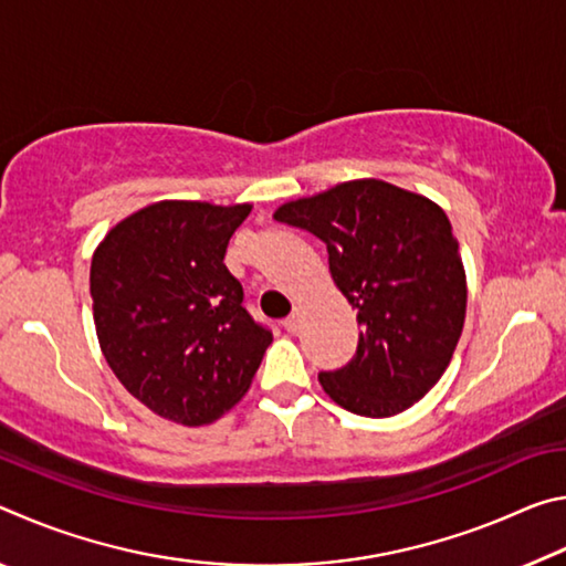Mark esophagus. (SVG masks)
Returning a JSON list of instances; mask_svg holds the SVG:
<instances>
[{"label":"esophagus","instance_id":"esophagus-1","mask_svg":"<svg viewBox=\"0 0 566 566\" xmlns=\"http://www.w3.org/2000/svg\"><path fill=\"white\" fill-rule=\"evenodd\" d=\"M282 324H284V329H286V332L294 334L296 329H300V312H292L290 317H286Z\"/></svg>","mask_w":566,"mask_h":566}]
</instances>
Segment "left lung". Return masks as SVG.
Listing matches in <instances>:
<instances>
[{"label":"left lung","instance_id":"obj_1","mask_svg":"<svg viewBox=\"0 0 566 566\" xmlns=\"http://www.w3.org/2000/svg\"><path fill=\"white\" fill-rule=\"evenodd\" d=\"M276 222L327 244L337 290L361 324L354 359L322 389L361 417H395L452 361L467 314V274L444 209L381 179H352L286 202Z\"/></svg>","mask_w":566,"mask_h":566}]
</instances>
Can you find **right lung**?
I'll use <instances>...</instances> for the list:
<instances>
[{"label": "right lung", "instance_id": "right-lung-1", "mask_svg": "<svg viewBox=\"0 0 566 566\" xmlns=\"http://www.w3.org/2000/svg\"><path fill=\"white\" fill-rule=\"evenodd\" d=\"M249 212L165 199L122 219L94 249L90 294L104 359L134 399L177 424H212L232 409L272 344L224 264Z\"/></svg>", "mask_w": 566, "mask_h": 566}]
</instances>
